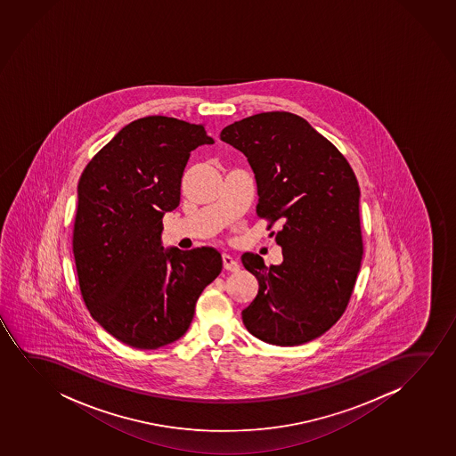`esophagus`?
<instances>
[{
    "label": "esophagus",
    "instance_id": "esophagus-1",
    "mask_svg": "<svg viewBox=\"0 0 456 456\" xmlns=\"http://www.w3.org/2000/svg\"><path fill=\"white\" fill-rule=\"evenodd\" d=\"M223 265H224V269L232 271V273H235V271L240 269V263H238L233 256H229V254L223 256Z\"/></svg>",
    "mask_w": 456,
    "mask_h": 456
}]
</instances>
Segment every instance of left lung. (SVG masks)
I'll use <instances>...</instances> for the list:
<instances>
[{"mask_svg": "<svg viewBox=\"0 0 456 456\" xmlns=\"http://www.w3.org/2000/svg\"><path fill=\"white\" fill-rule=\"evenodd\" d=\"M221 140L241 151L254 171L258 216L281 224L275 233L281 265L268 268L256 254L241 256L258 281L256 299L241 313L244 325L265 343H308L341 318L362 265L355 175L294 113L252 115L224 127Z\"/></svg>", "mask_w": 456, "mask_h": 456, "instance_id": "obj_1", "label": "left lung"}]
</instances>
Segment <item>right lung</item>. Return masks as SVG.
Wrapping results in <instances>:
<instances>
[{"mask_svg": "<svg viewBox=\"0 0 456 456\" xmlns=\"http://www.w3.org/2000/svg\"><path fill=\"white\" fill-rule=\"evenodd\" d=\"M204 126L162 115L125 126L77 183L73 254L94 321L121 343L159 349L185 335L223 258L213 248H163L162 219L181 202L191 151L213 144Z\"/></svg>", "mask_w": 456, "mask_h": 456, "instance_id": "add662e5", "label": "right lung"}]
</instances>
